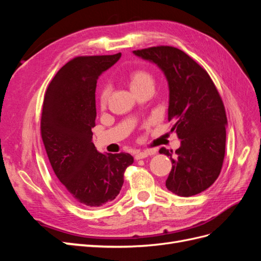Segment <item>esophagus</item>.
Segmentation results:
<instances>
[{
    "mask_svg": "<svg viewBox=\"0 0 261 261\" xmlns=\"http://www.w3.org/2000/svg\"><path fill=\"white\" fill-rule=\"evenodd\" d=\"M155 153V150L152 149H147L145 151H141V152H137L135 154V159L136 160H140V159H145L148 155H152Z\"/></svg>",
    "mask_w": 261,
    "mask_h": 261,
    "instance_id": "34e87169",
    "label": "esophagus"
}]
</instances>
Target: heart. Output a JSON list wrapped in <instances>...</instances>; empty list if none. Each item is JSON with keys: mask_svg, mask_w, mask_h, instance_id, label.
I'll return each instance as SVG.
<instances>
[{"mask_svg": "<svg viewBox=\"0 0 261 261\" xmlns=\"http://www.w3.org/2000/svg\"><path fill=\"white\" fill-rule=\"evenodd\" d=\"M128 84L134 93L146 88L147 86H153V77L146 69H136L128 75ZM110 94H111V88L106 86L102 88L100 93V106L105 108L108 103Z\"/></svg>", "mask_w": 261, "mask_h": 261, "instance_id": "obj_1", "label": "heart"}]
</instances>
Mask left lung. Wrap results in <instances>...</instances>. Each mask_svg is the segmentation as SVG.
<instances>
[{
  "label": "left lung",
  "mask_w": 261,
  "mask_h": 261,
  "mask_svg": "<svg viewBox=\"0 0 261 261\" xmlns=\"http://www.w3.org/2000/svg\"><path fill=\"white\" fill-rule=\"evenodd\" d=\"M137 57L161 68L169 84L168 120L180 147L171 158L165 186L173 194L191 197L206 191L218 178L225 153L227 124L224 105L209 74L181 50L169 45L136 50Z\"/></svg>",
  "instance_id": "8db88e82"
}]
</instances>
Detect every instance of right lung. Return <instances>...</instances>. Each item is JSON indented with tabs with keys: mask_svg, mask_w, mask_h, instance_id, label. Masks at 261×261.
Wrapping results in <instances>:
<instances>
[{
	"mask_svg": "<svg viewBox=\"0 0 261 261\" xmlns=\"http://www.w3.org/2000/svg\"><path fill=\"white\" fill-rule=\"evenodd\" d=\"M113 55L77 57L67 62L46 89L41 137L55 175L85 207H100L120 194L129 153H101L92 143L99 76L120 60Z\"/></svg>",
	"mask_w": 261,
	"mask_h": 261,
	"instance_id": "1",
	"label": "right lung"
}]
</instances>
